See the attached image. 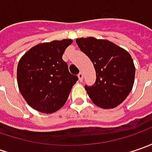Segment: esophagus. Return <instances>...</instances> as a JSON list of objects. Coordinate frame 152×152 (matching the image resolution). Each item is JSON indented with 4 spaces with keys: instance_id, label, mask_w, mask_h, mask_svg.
Returning a JSON list of instances; mask_svg holds the SVG:
<instances>
[{
    "instance_id": "esophagus-1",
    "label": "esophagus",
    "mask_w": 152,
    "mask_h": 152,
    "mask_svg": "<svg viewBox=\"0 0 152 152\" xmlns=\"http://www.w3.org/2000/svg\"><path fill=\"white\" fill-rule=\"evenodd\" d=\"M78 77H79V81H83V79H84V74L82 73H79V74H78Z\"/></svg>"
}]
</instances>
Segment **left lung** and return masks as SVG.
<instances>
[{
	"mask_svg": "<svg viewBox=\"0 0 152 152\" xmlns=\"http://www.w3.org/2000/svg\"><path fill=\"white\" fill-rule=\"evenodd\" d=\"M76 43L92 61L96 80L85 90L94 104L104 109L114 108L132 91L135 67L130 54L113 42L94 37L76 39Z\"/></svg>",
	"mask_w": 152,
	"mask_h": 152,
	"instance_id": "1",
	"label": "left lung"
}]
</instances>
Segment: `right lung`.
<instances>
[{"label": "right lung", "mask_w": 152, "mask_h": 152, "mask_svg": "<svg viewBox=\"0 0 152 152\" xmlns=\"http://www.w3.org/2000/svg\"><path fill=\"white\" fill-rule=\"evenodd\" d=\"M70 39L40 43L20 58L18 85L27 103L36 111L53 113L64 106L79 78L68 71L62 55Z\"/></svg>", "instance_id": "1"}]
</instances>
